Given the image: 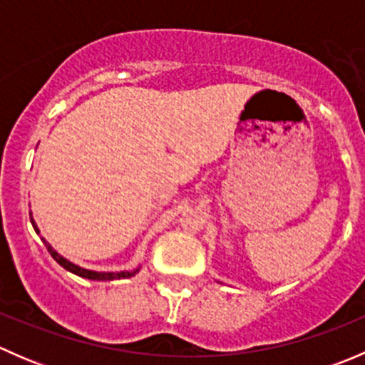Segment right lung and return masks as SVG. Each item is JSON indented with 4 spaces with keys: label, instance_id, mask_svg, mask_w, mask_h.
I'll return each instance as SVG.
<instances>
[{
    "label": "right lung",
    "instance_id": "obj_1",
    "mask_svg": "<svg viewBox=\"0 0 365 365\" xmlns=\"http://www.w3.org/2000/svg\"><path fill=\"white\" fill-rule=\"evenodd\" d=\"M29 219H31V226H33V230L36 231V235H40V230H38V226H36L35 219H33L31 212H29ZM42 242H43V244H46L47 251L51 252V256L54 257V261H56V263H60L61 267L65 268V270L72 272V274L79 275V277L91 279V281H116V279H128V277H134V275L138 274L139 270H141V267L134 268V270H120V272H97V270H90V268H83V267H79V264L72 263V261H68L67 257L61 256V254L58 252L56 249H54L53 245H51L49 242H47L46 238H43V237H42Z\"/></svg>",
    "mask_w": 365,
    "mask_h": 365
}]
</instances>
